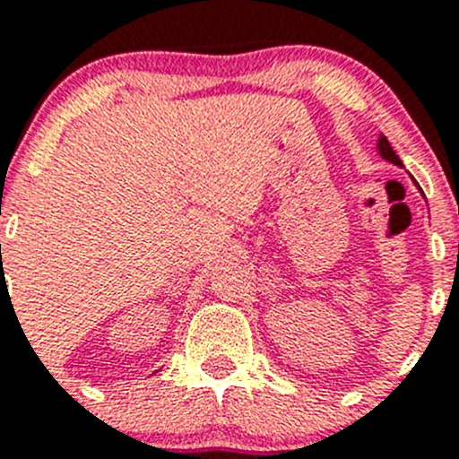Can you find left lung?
<instances>
[{"label":"left lung","instance_id":"8db88e82","mask_svg":"<svg viewBox=\"0 0 459 459\" xmlns=\"http://www.w3.org/2000/svg\"><path fill=\"white\" fill-rule=\"evenodd\" d=\"M377 150H379V154L381 157L385 159V161H390V163H394V166H403L402 163V159L397 157V154H394V150H393V145L388 143V139H385L384 134L379 136V143H377Z\"/></svg>","mask_w":459,"mask_h":459}]
</instances>
